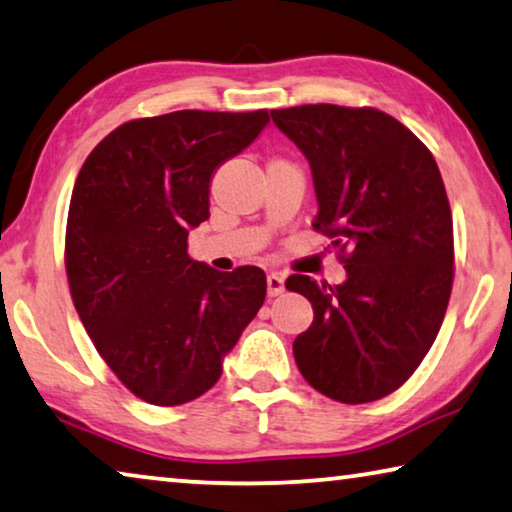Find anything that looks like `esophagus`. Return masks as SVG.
<instances>
[{"label":"esophagus","instance_id":"obj_1","mask_svg":"<svg viewBox=\"0 0 512 512\" xmlns=\"http://www.w3.org/2000/svg\"><path fill=\"white\" fill-rule=\"evenodd\" d=\"M266 291H269V296H280L282 291H285V275L282 273L266 275Z\"/></svg>","mask_w":512,"mask_h":512}]
</instances>
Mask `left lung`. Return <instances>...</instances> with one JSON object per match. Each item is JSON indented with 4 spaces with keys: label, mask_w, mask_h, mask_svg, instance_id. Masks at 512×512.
Listing matches in <instances>:
<instances>
[{
    "label": "left lung",
    "mask_w": 512,
    "mask_h": 512,
    "mask_svg": "<svg viewBox=\"0 0 512 512\" xmlns=\"http://www.w3.org/2000/svg\"><path fill=\"white\" fill-rule=\"evenodd\" d=\"M310 161L342 285L289 275L314 321L294 358L316 392L358 405L392 394L431 351L453 285V221L431 150L371 107L303 104L271 111Z\"/></svg>",
    "instance_id": "1"
}]
</instances>
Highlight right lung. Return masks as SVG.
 <instances>
[{
  "instance_id": "add662e5",
  "label": "right lung",
  "mask_w": 512,
  "mask_h": 512,
  "mask_svg": "<svg viewBox=\"0 0 512 512\" xmlns=\"http://www.w3.org/2000/svg\"><path fill=\"white\" fill-rule=\"evenodd\" d=\"M269 111H173L113 129L81 166L66 227L72 303L120 383L152 405L216 385L266 296L257 266L191 259L214 170L253 143Z\"/></svg>"
}]
</instances>
